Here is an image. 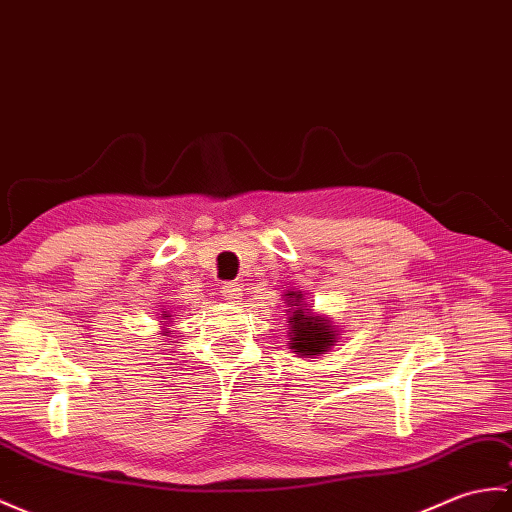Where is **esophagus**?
<instances>
[{"label": "esophagus", "mask_w": 512, "mask_h": 512, "mask_svg": "<svg viewBox=\"0 0 512 512\" xmlns=\"http://www.w3.org/2000/svg\"><path fill=\"white\" fill-rule=\"evenodd\" d=\"M220 292L224 296V301H229V303H237L242 299V288H240V283H235V281L224 283Z\"/></svg>", "instance_id": "34e87169"}]
</instances>
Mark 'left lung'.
<instances>
[{
    "label": "left lung",
    "instance_id": "left-lung-1",
    "mask_svg": "<svg viewBox=\"0 0 512 512\" xmlns=\"http://www.w3.org/2000/svg\"><path fill=\"white\" fill-rule=\"evenodd\" d=\"M292 303L296 305V310L290 316V349L299 355H318L331 347L334 342V331L325 323V320L314 318L310 312H303L299 303H301V294H288Z\"/></svg>",
    "mask_w": 512,
    "mask_h": 512
}]
</instances>
